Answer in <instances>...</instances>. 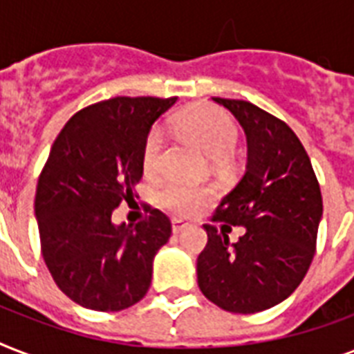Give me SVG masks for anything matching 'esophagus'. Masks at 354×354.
<instances>
[{"instance_id":"obj_1","label":"esophagus","mask_w":354,"mask_h":354,"mask_svg":"<svg viewBox=\"0 0 354 354\" xmlns=\"http://www.w3.org/2000/svg\"><path fill=\"white\" fill-rule=\"evenodd\" d=\"M185 227H187V224H185L183 221H178V218L172 221V233H182Z\"/></svg>"}]
</instances>
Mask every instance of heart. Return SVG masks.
<instances>
[{"label":"heart","mask_w":354,"mask_h":354,"mask_svg":"<svg viewBox=\"0 0 354 354\" xmlns=\"http://www.w3.org/2000/svg\"><path fill=\"white\" fill-rule=\"evenodd\" d=\"M172 128L185 138L193 139L213 160H221L230 154L239 139V130L232 118L221 108L209 104H194L178 113L172 121ZM161 150L163 133L160 128H152L143 147V169L149 174L158 171ZM158 196L161 204L178 215H191L209 198L211 191L194 183L169 182L161 187Z\"/></svg>","instance_id":"obj_1"}]
</instances>
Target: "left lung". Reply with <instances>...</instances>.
<instances>
[{
  "instance_id": "left-lung-1",
  "label": "left lung",
  "mask_w": 354,
  "mask_h": 354,
  "mask_svg": "<svg viewBox=\"0 0 354 354\" xmlns=\"http://www.w3.org/2000/svg\"><path fill=\"white\" fill-rule=\"evenodd\" d=\"M246 136L241 182L222 198L213 221L246 227L239 242L205 224L207 246L196 261L198 286L227 313L253 314L285 301L307 274L324 202L297 136L246 101L213 97Z\"/></svg>"
}]
</instances>
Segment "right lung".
I'll use <instances>...</instances> for the list:
<instances>
[{
	"instance_id": "1",
	"label": "right lung",
	"mask_w": 354,
	"mask_h": 354,
	"mask_svg": "<svg viewBox=\"0 0 354 354\" xmlns=\"http://www.w3.org/2000/svg\"><path fill=\"white\" fill-rule=\"evenodd\" d=\"M176 97H115L66 122L38 180L35 215L41 255L57 286L80 307L118 313L143 299L171 221L113 224L112 211L143 176L150 128Z\"/></svg>"
}]
</instances>
